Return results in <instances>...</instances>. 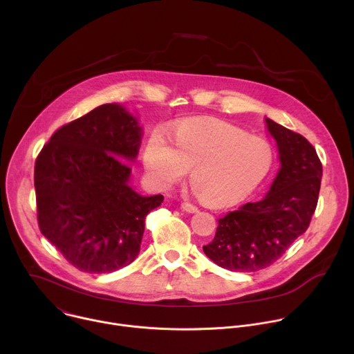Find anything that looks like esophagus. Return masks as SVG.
<instances>
[{
  "mask_svg": "<svg viewBox=\"0 0 354 354\" xmlns=\"http://www.w3.org/2000/svg\"><path fill=\"white\" fill-rule=\"evenodd\" d=\"M180 207H182L185 212H189V213H194V212H197V207H196L194 205H192V203H187V201H182Z\"/></svg>",
  "mask_w": 354,
  "mask_h": 354,
  "instance_id": "esophagus-1",
  "label": "esophagus"
}]
</instances>
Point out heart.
<instances>
[{
  "label": "heart",
  "instance_id": "1",
  "mask_svg": "<svg viewBox=\"0 0 354 354\" xmlns=\"http://www.w3.org/2000/svg\"><path fill=\"white\" fill-rule=\"evenodd\" d=\"M149 134L142 160L149 180L167 189L182 180L187 169L197 196L212 206H228L254 192L269 175L274 153L270 142L220 120L185 119L172 134Z\"/></svg>",
  "mask_w": 354,
  "mask_h": 354
}]
</instances>
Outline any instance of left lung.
Masks as SVG:
<instances>
[{"label":"left lung","instance_id":"left-lung-1","mask_svg":"<svg viewBox=\"0 0 354 354\" xmlns=\"http://www.w3.org/2000/svg\"><path fill=\"white\" fill-rule=\"evenodd\" d=\"M277 141L281 168L259 201L245 203L218 218L207 258L231 272H258L273 265L304 234L318 205L322 162L301 134L266 119Z\"/></svg>","mask_w":354,"mask_h":354}]
</instances>
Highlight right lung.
I'll use <instances>...</instances> for the list:
<instances>
[{"mask_svg":"<svg viewBox=\"0 0 354 354\" xmlns=\"http://www.w3.org/2000/svg\"><path fill=\"white\" fill-rule=\"evenodd\" d=\"M141 129L122 106L106 104L50 137L35 162L37 224L74 268L112 273L138 255L147 214L164 196L129 186Z\"/></svg>","mask_w":354,"mask_h":354,"instance_id":"add662e5","label":"right lung"}]
</instances>
